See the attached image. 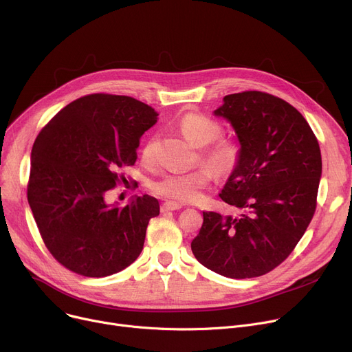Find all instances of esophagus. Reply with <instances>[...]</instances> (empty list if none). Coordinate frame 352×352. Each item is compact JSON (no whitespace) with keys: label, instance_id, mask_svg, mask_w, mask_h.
Returning a JSON list of instances; mask_svg holds the SVG:
<instances>
[{"label":"esophagus","instance_id":"obj_1","mask_svg":"<svg viewBox=\"0 0 352 352\" xmlns=\"http://www.w3.org/2000/svg\"><path fill=\"white\" fill-rule=\"evenodd\" d=\"M182 208V204L179 203H175V201H166L162 204L161 207V211L162 212H168V211H176V210H180Z\"/></svg>","mask_w":352,"mask_h":352}]
</instances>
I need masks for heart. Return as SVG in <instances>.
<instances>
[{
    "mask_svg": "<svg viewBox=\"0 0 352 352\" xmlns=\"http://www.w3.org/2000/svg\"><path fill=\"white\" fill-rule=\"evenodd\" d=\"M182 133L201 149V160L218 175H226L236 168L241 158V148L232 140H218L221 126L210 117L199 113H188L179 123ZM214 142L212 143V141ZM144 164L155 161V138L146 140L141 149ZM212 169L203 166L191 172L166 173L151 184V190L161 197L179 203H197L204 197V190L214 179Z\"/></svg>",
    "mask_w": 352,
    "mask_h": 352,
    "instance_id": "1",
    "label": "heart"
}]
</instances>
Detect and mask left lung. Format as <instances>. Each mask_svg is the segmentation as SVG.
Returning a JSON list of instances; mask_svg holds the SVG:
<instances>
[{"label": "left lung", "instance_id": "left-lung-1", "mask_svg": "<svg viewBox=\"0 0 352 352\" xmlns=\"http://www.w3.org/2000/svg\"><path fill=\"white\" fill-rule=\"evenodd\" d=\"M214 114L229 122L239 141V162L219 192L239 215L203 212L191 250L223 277H260L291 254L314 218L319 142L294 106L264 92L226 95Z\"/></svg>", "mask_w": 352, "mask_h": 352}]
</instances>
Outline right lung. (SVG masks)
<instances>
[{
    "mask_svg": "<svg viewBox=\"0 0 352 352\" xmlns=\"http://www.w3.org/2000/svg\"><path fill=\"white\" fill-rule=\"evenodd\" d=\"M156 120L155 109L134 98L94 94L67 104L37 135L28 201L49 252L76 274L107 277L140 256L158 200L144 194L120 207L104 197Z\"/></svg>",
    "mask_w": 352,
    "mask_h": 352,
    "instance_id": "1",
    "label": "right lung"
}]
</instances>
